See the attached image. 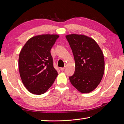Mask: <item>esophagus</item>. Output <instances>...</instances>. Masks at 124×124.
<instances>
[{"instance_id": "esophagus-1", "label": "esophagus", "mask_w": 124, "mask_h": 124, "mask_svg": "<svg viewBox=\"0 0 124 124\" xmlns=\"http://www.w3.org/2000/svg\"><path fill=\"white\" fill-rule=\"evenodd\" d=\"M65 69V68L64 67H63V68H60V70L61 71H63Z\"/></svg>"}]
</instances>
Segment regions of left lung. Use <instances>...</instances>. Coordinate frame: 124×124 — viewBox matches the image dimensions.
I'll return each instance as SVG.
<instances>
[{"instance_id": "1", "label": "left lung", "mask_w": 124, "mask_h": 124, "mask_svg": "<svg viewBox=\"0 0 124 124\" xmlns=\"http://www.w3.org/2000/svg\"><path fill=\"white\" fill-rule=\"evenodd\" d=\"M72 49L75 61V71L69 77L70 83L82 93L95 89L104 72L103 53L94 39L76 34L65 36Z\"/></svg>"}]
</instances>
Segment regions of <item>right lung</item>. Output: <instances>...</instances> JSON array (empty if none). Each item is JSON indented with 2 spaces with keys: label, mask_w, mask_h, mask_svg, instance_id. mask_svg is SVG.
I'll return each instance as SVG.
<instances>
[{
  "label": "right lung",
  "mask_w": 124,
  "mask_h": 124,
  "mask_svg": "<svg viewBox=\"0 0 124 124\" xmlns=\"http://www.w3.org/2000/svg\"><path fill=\"white\" fill-rule=\"evenodd\" d=\"M59 37L57 35L33 37L20 52V77L23 85L31 93L40 95L45 93L57 77L51 49Z\"/></svg>",
  "instance_id": "right-lung-1"
}]
</instances>
